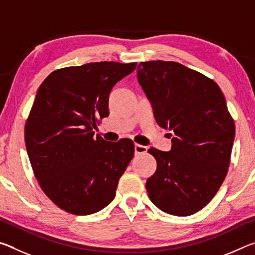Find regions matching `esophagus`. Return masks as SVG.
Returning a JSON list of instances; mask_svg holds the SVG:
<instances>
[{
    "mask_svg": "<svg viewBox=\"0 0 255 255\" xmlns=\"http://www.w3.org/2000/svg\"><path fill=\"white\" fill-rule=\"evenodd\" d=\"M133 147H135L136 154H144V153H146V150H147V147H146V146H143L140 144H135Z\"/></svg>",
    "mask_w": 255,
    "mask_h": 255,
    "instance_id": "esophagus-1",
    "label": "esophagus"
}]
</instances>
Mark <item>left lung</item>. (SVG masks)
<instances>
[{
	"label": "left lung",
	"mask_w": 255,
	"mask_h": 255,
	"mask_svg": "<svg viewBox=\"0 0 255 255\" xmlns=\"http://www.w3.org/2000/svg\"><path fill=\"white\" fill-rule=\"evenodd\" d=\"M137 77L156 123L174 133L170 152L148 149L157 163L146 181L149 199L170 215L195 214L217 193L230 165L235 125L225 97L216 82L175 62H141Z\"/></svg>",
	"instance_id": "8db88e82"
}]
</instances>
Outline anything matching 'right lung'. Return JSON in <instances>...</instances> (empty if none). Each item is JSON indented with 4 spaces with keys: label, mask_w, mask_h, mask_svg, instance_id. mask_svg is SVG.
Here are the masks:
<instances>
[{
    "label": "right lung",
    "mask_w": 255,
    "mask_h": 255,
    "mask_svg": "<svg viewBox=\"0 0 255 255\" xmlns=\"http://www.w3.org/2000/svg\"><path fill=\"white\" fill-rule=\"evenodd\" d=\"M137 63H89L54 71L38 89L25 123L24 140L34 176L60 209L90 215L114 200L133 143L94 137L108 117L114 86Z\"/></svg>",
    "instance_id": "right-lung-1"
}]
</instances>
